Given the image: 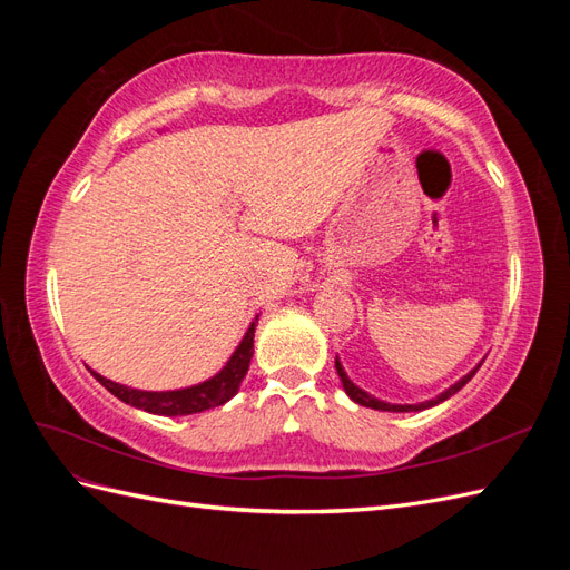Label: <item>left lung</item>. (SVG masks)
<instances>
[{"instance_id":"1","label":"left lung","mask_w":570,"mask_h":570,"mask_svg":"<svg viewBox=\"0 0 570 570\" xmlns=\"http://www.w3.org/2000/svg\"><path fill=\"white\" fill-rule=\"evenodd\" d=\"M485 361V358H482ZM480 361V364H482ZM480 364L473 368V371H469L465 373L461 381H456L454 385H450L446 387L444 392H440L438 396H433V400H425V402H419V404H390V402H383V400H377V396H373V394H368L366 390H361L358 385H354L352 381H350V375H347V371L342 368V364H340V358L335 356V368H337V375H340V381H342V387H344V392L350 394V400L352 402H356V404H361V406H368V409H375V411H394V413H409V411H425V409H430V406H438L440 402H444V400H450L452 394H456L465 383L471 381V377L475 375V371L480 368Z\"/></svg>"}]
</instances>
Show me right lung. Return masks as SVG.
Segmentation results:
<instances>
[{
  "instance_id": "add662e5",
  "label": "right lung",
  "mask_w": 570,
  "mask_h": 570,
  "mask_svg": "<svg viewBox=\"0 0 570 570\" xmlns=\"http://www.w3.org/2000/svg\"><path fill=\"white\" fill-rule=\"evenodd\" d=\"M256 323H258V316H254V321L249 323L243 342L237 344V350L226 361V366H223L216 375H212L209 381L197 383V385L180 387V390H166V392H151V390H135L128 385L114 383V381H109V377L95 373L92 368H90V373L114 396H118L120 402H126L135 409H142L147 413H157V416H189V413H199V411L226 404L237 394L239 385H243L245 375L249 371V361L254 354Z\"/></svg>"
}]
</instances>
